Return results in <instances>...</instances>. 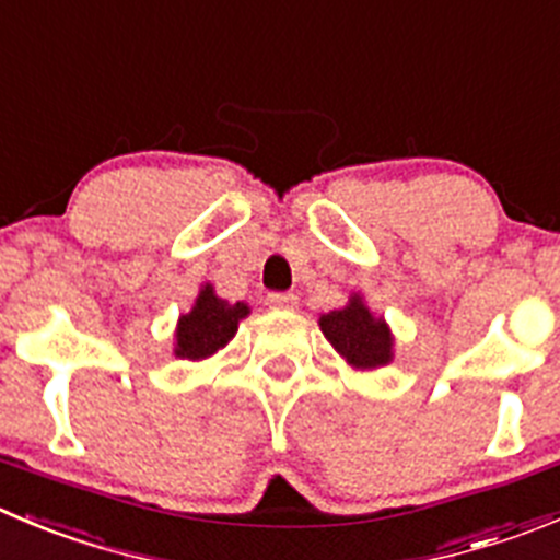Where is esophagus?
<instances>
[{
	"label": "esophagus",
	"instance_id": "1",
	"mask_svg": "<svg viewBox=\"0 0 560 560\" xmlns=\"http://www.w3.org/2000/svg\"><path fill=\"white\" fill-rule=\"evenodd\" d=\"M266 305L275 307V311H294V307L300 305V296L291 294V291H271V294L266 296Z\"/></svg>",
	"mask_w": 560,
	"mask_h": 560
}]
</instances>
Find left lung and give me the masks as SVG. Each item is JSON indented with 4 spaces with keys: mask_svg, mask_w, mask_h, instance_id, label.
<instances>
[{
    "mask_svg": "<svg viewBox=\"0 0 560 560\" xmlns=\"http://www.w3.org/2000/svg\"><path fill=\"white\" fill-rule=\"evenodd\" d=\"M318 327L351 369L371 371L393 360L390 327L385 324V318H376L369 311L360 294L351 296L349 305L340 311L324 313L318 318Z\"/></svg>",
    "mask_w": 560,
    "mask_h": 560,
    "instance_id": "obj_1",
    "label": "left lung"
}]
</instances>
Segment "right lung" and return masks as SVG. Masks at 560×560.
Instances as JSON below:
<instances>
[{"label":"right lung","instance_id":"add662e5","mask_svg":"<svg viewBox=\"0 0 560 560\" xmlns=\"http://www.w3.org/2000/svg\"><path fill=\"white\" fill-rule=\"evenodd\" d=\"M249 313L244 302H228L203 285L189 313L178 318L175 327V357L180 360H206L220 351L236 335L238 322Z\"/></svg>","mask_w":560,"mask_h":560}]
</instances>
